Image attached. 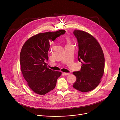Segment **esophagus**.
Returning <instances> with one entry per match:
<instances>
[{"label": "esophagus", "mask_w": 120, "mask_h": 120, "mask_svg": "<svg viewBox=\"0 0 120 120\" xmlns=\"http://www.w3.org/2000/svg\"><path fill=\"white\" fill-rule=\"evenodd\" d=\"M63 74L65 75H69L70 73H63Z\"/></svg>", "instance_id": "esophagus-1"}]
</instances>
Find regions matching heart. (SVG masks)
<instances>
[{"mask_svg": "<svg viewBox=\"0 0 120 120\" xmlns=\"http://www.w3.org/2000/svg\"><path fill=\"white\" fill-rule=\"evenodd\" d=\"M67 43H68V45H70V40H69V39H68V38L67 39Z\"/></svg>", "mask_w": 120, "mask_h": 120, "instance_id": "b5f03b06", "label": "heart"}]
</instances>
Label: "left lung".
<instances>
[{
	"label": "left lung",
	"mask_w": 120,
	"mask_h": 120,
	"mask_svg": "<svg viewBox=\"0 0 120 120\" xmlns=\"http://www.w3.org/2000/svg\"><path fill=\"white\" fill-rule=\"evenodd\" d=\"M73 34L77 40L78 59L82 66L80 71L73 72L76 81L73 87L82 92H89L98 86L103 75L104 53L99 43L89 33L75 30Z\"/></svg>",
	"instance_id": "8db88e82"
}]
</instances>
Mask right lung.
<instances>
[{"label":"right lung","instance_id":"1","mask_svg":"<svg viewBox=\"0 0 120 120\" xmlns=\"http://www.w3.org/2000/svg\"><path fill=\"white\" fill-rule=\"evenodd\" d=\"M65 31L40 33L28 39L24 44L20 55L21 70L30 88L35 93L44 95L56 87L60 72L47 67L49 42L55 40Z\"/></svg>","mask_w":120,"mask_h":120}]
</instances>
